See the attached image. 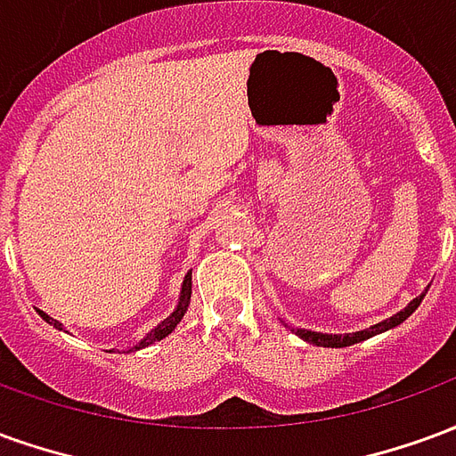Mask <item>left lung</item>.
Wrapping results in <instances>:
<instances>
[{"label":"left lung","instance_id":"obj_1","mask_svg":"<svg viewBox=\"0 0 456 456\" xmlns=\"http://www.w3.org/2000/svg\"><path fill=\"white\" fill-rule=\"evenodd\" d=\"M422 297L425 296L411 300V305L405 307V310H401L398 315L388 317V320H383V322L369 327V330H362V332H352V335H322V332H310V330H293V332H296L300 339L315 344V346H332V349H339V346H352V344L363 342V339H369V337L381 335V332H386V330L401 325L403 320H408V317H411L412 313L418 310V305L422 303Z\"/></svg>","mask_w":456,"mask_h":456}]
</instances>
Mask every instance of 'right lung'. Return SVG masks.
Returning <instances> with one entry per match:
<instances>
[{
	"label": "right lung",
	"mask_w": 456,
	"mask_h": 456,
	"mask_svg": "<svg viewBox=\"0 0 456 456\" xmlns=\"http://www.w3.org/2000/svg\"><path fill=\"white\" fill-rule=\"evenodd\" d=\"M190 293H192V283H190V273H188V276H185V281H183V290H180L178 307H175V310L170 313V317H166V320H163V322H160V325L156 327V330H151L149 335L141 339L139 346H134V349H143V346H149V344L159 342V339H163V337H168L170 332L175 330V325H178L180 320H183V315H185V310H188ZM38 313H41V310H38ZM41 317H44L48 325H53V327H58V330H63V325H61L58 320H53V317H48V315H45V313H41Z\"/></svg>",
	"instance_id": "obj_1"
}]
</instances>
